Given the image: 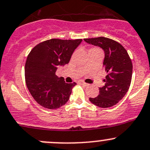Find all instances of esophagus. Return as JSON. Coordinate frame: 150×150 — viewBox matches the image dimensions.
I'll list each match as a JSON object with an SVG mask.
<instances>
[{"mask_svg":"<svg viewBox=\"0 0 150 150\" xmlns=\"http://www.w3.org/2000/svg\"><path fill=\"white\" fill-rule=\"evenodd\" d=\"M78 83H80V84L83 85V86H87L88 85L86 83H85L84 81H83V80H79V81H78Z\"/></svg>","mask_w":150,"mask_h":150,"instance_id":"1","label":"esophagus"}]
</instances>
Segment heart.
Instances as JSON below:
<instances>
[{"label":"heart","instance_id":"b5f03b06","mask_svg":"<svg viewBox=\"0 0 150 150\" xmlns=\"http://www.w3.org/2000/svg\"><path fill=\"white\" fill-rule=\"evenodd\" d=\"M98 50V49H96V48H93V49H91V50H90L89 51H91V50Z\"/></svg>","mask_w":150,"mask_h":150}]
</instances>
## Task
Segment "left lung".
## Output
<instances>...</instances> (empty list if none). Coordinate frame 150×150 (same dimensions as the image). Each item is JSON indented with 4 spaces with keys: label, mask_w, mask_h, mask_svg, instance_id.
I'll return each instance as SVG.
<instances>
[{
    "label": "left lung",
    "mask_w": 150,
    "mask_h": 150,
    "mask_svg": "<svg viewBox=\"0 0 150 150\" xmlns=\"http://www.w3.org/2000/svg\"><path fill=\"white\" fill-rule=\"evenodd\" d=\"M84 40L103 49V67L107 73L105 86L99 88V95L89 100L100 108H109L119 103L128 91L132 76V60L125 48L113 39L100 37Z\"/></svg>",
    "instance_id": "left-lung-1"
}]
</instances>
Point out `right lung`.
I'll return each mask as SVG.
<instances>
[{
    "label": "right lung",
    "mask_w": 150,
    "mask_h": 150,
    "mask_svg": "<svg viewBox=\"0 0 150 150\" xmlns=\"http://www.w3.org/2000/svg\"><path fill=\"white\" fill-rule=\"evenodd\" d=\"M82 41L52 39L38 44L30 52L25 64V80L30 93L39 105L56 109L68 101L76 83H66L57 76L56 71L69 63Z\"/></svg>",
    "instance_id": "add662e5"
}]
</instances>
